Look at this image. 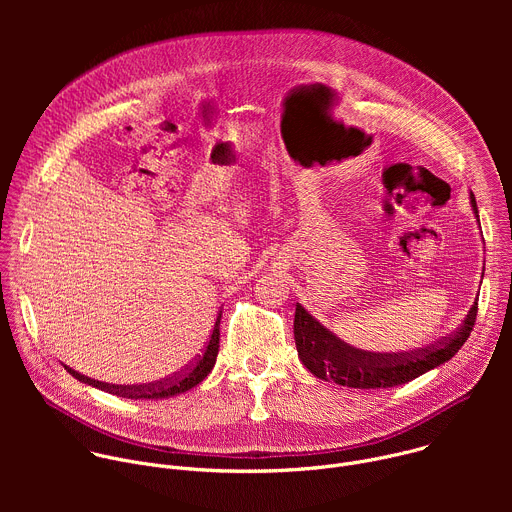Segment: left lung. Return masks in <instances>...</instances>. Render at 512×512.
<instances>
[{"mask_svg": "<svg viewBox=\"0 0 512 512\" xmlns=\"http://www.w3.org/2000/svg\"><path fill=\"white\" fill-rule=\"evenodd\" d=\"M470 204L478 218L476 198L470 192ZM478 312V300L472 304L462 326L440 344L411 352H367L358 350L322 326L302 304L296 306L294 338L304 367L322 381H332L350 389H389L405 385L423 373L448 362L468 340Z\"/></svg>", "mask_w": 512, "mask_h": 512, "instance_id": "left-lung-1", "label": "left lung"}]
</instances>
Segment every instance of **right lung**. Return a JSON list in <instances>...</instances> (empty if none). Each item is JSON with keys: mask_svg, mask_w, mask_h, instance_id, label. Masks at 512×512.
Returning a JSON list of instances; mask_svg holds the SVG:
<instances>
[{"mask_svg": "<svg viewBox=\"0 0 512 512\" xmlns=\"http://www.w3.org/2000/svg\"><path fill=\"white\" fill-rule=\"evenodd\" d=\"M218 324H221V318H216V326L212 330V336L206 344V348L202 350V354H198V358L190 364V367H186L182 373H176L174 377H168L164 381H158V383H150V385H107V383H99V381H91L89 377L77 373L68 369V373L72 377H77L79 381H87L103 391H109L117 397H127V399H152V401H158V399H168V397H174V395H180V393H186L190 389H194L196 385H200L208 375L210 371L214 369V362H216V354H218V340H221V330H218Z\"/></svg>", "mask_w": 512, "mask_h": 512, "instance_id": "1", "label": "right lung"}]
</instances>
